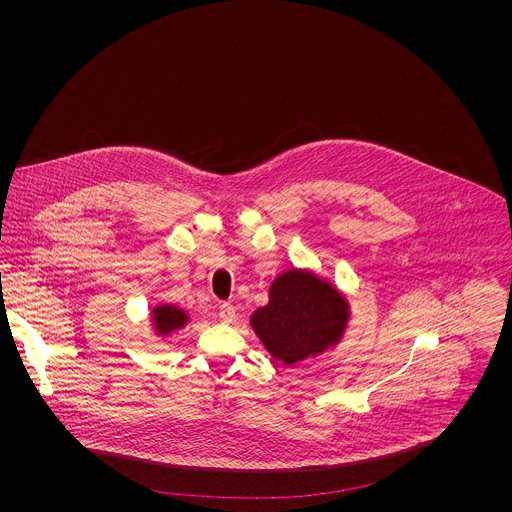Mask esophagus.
Instances as JSON below:
<instances>
[{"label":"esophagus","instance_id":"34e87169","mask_svg":"<svg viewBox=\"0 0 512 512\" xmlns=\"http://www.w3.org/2000/svg\"><path fill=\"white\" fill-rule=\"evenodd\" d=\"M218 318H221V322H225V324L233 322L235 320V306L229 304V302L218 306Z\"/></svg>","mask_w":512,"mask_h":512}]
</instances>
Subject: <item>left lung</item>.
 Wrapping results in <instances>:
<instances>
[{
    "label": "left lung",
    "mask_w": 512,
    "mask_h": 512,
    "mask_svg": "<svg viewBox=\"0 0 512 512\" xmlns=\"http://www.w3.org/2000/svg\"><path fill=\"white\" fill-rule=\"evenodd\" d=\"M348 320L338 291L308 271H287L269 287V304L255 310L251 326L273 358L294 364L336 344Z\"/></svg>",
    "instance_id": "8db88e82"
}]
</instances>
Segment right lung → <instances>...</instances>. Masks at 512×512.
I'll return each mask as SVG.
<instances>
[{
  "label": "right lung",
  "instance_id": "obj_1",
  "mask_svg": "<svg viewBox=\"0 0 512 512\" xmlns=\"http://www.w3.org/2000/svg\"><path fill=\"white\" fill-rule=\"evenodd\" d=\"M186 320H188V316L174 306H160L154 310V322L162 334L182 328L186 324Z\"/></svg>",
  "mask_w": 512,
  "mask_h": 512
}]
</instances>
